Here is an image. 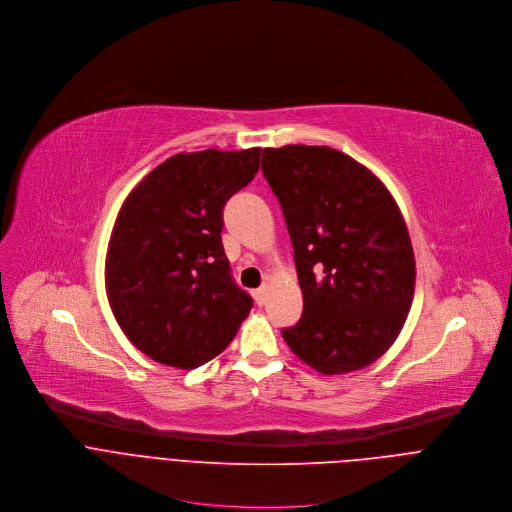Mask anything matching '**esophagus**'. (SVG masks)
<instances>
[{
	"label": "esophagus",
	"instance_id": "esophagus-1",
	"mask_svg": "<svg viewBox=\"0 0 512 512\" xmlns=\"http://www.w3.org/2000/svg\"><path fill=\"white\" fill-rule=\"evenodd\" d=\"M254 298H256V302L262 306V304H266V298H268V286H260L256 292H254Z\"/></svg>",
	"mask_w": 512,
	"mask_h": 512
}]
</instances>
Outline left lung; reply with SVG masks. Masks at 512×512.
<instances>
[{"label": "left lung", "instance_id": "8db88e82", "mask_svg": "<svg viewBox=\"0 0 512 512\" xmlns=\"http://www.w3.org/2000/svg\"><path fill=\"white\" fill-rule=\"evenodd\" d=\"M262 171L286 220L304 309L282 329L290 351L323 375L377 361L412 309L416 260L387 187L331 147L264 149Z\"/></svg>", "mask_w": 512, "mask_h": 512}]
</instances>
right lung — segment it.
I'll use <instances>...</instances> for the list:
<instances>
[{"mask_svg":"<svg viewBox=\"0 0 512 512\" xmlns=\"http://www.w3.org/2000/svg\"><path fill=\"white\" fill-rule=\"evenodd\" d=\"M260 151L177 153L123 203L107 250V294L127 339L157 363L212 361L252 309L230 272L222 212L258 173Z\"/></svg>","mask_w":512,"mask_h":512,"instance_id":"1","label":"right lung"}]
</instances>
